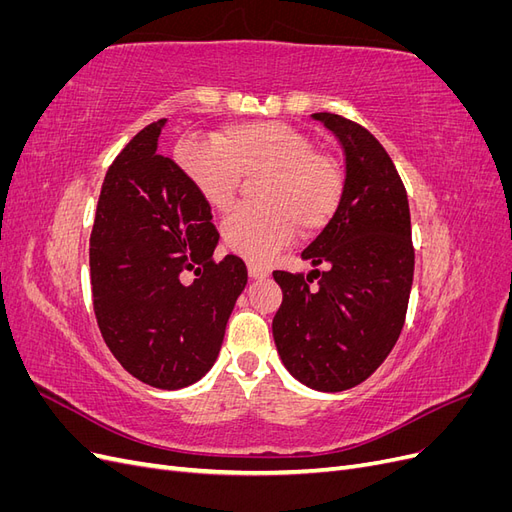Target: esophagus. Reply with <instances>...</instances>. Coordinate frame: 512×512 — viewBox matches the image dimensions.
Returning a JSON list of instances; mask_svg holds the SVG:
<instances>
[{
    "label": "esophagus",
    "instance_id": "obj_1",
    "mask_svg": "<svg viewBox=\"0 0 512 512\" xmlns=\"http://www.w3.org/2000/svg\"><path fill=\"white\" fill-rule=\"evenodd\" d=\"M247 273H250V277L252 280H265V277H269L271 275V271L267 269V267H262V265H247Z\"/></svg>",
    "mask_w": 512,
    "mask_h": 512
}]
</instances>
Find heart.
<instances>
[{
    "label": "heart",
    "instance_id": "1",
    "mask_svg": "<svg viewBox=\"0 0 512 512\" xmlns=\"http://www.w3.org/2000/svg\"><path fill=\"white\" fill-rule=\"evenodd\" d=\"M177 164L194 190L215 211L235 203L241 177L256 185L260 207L232 211L222 239L232 252L269 262L297 235H314L327 226L344 196V170L312 138L284 121H243L215 132L213 143L177 149Z\"/></svg>",
    "mask_w": 512,
    "mask_h": 512
}]
</instances>
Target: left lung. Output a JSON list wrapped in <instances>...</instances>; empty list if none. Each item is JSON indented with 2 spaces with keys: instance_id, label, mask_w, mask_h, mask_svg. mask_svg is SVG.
I'll return each instance as SVG.
<instances>
[{
  "instance_id": "left-lung-1",
  "label": "left lung",
  "mask_w": 512,
  "mask_h": 512,
  "mask_svg": "<svg viewBox=\"0 0 512 512\" xmlns=\"http://www.w3.org/2000/svg\"><path fill=\"white\" fill-rule=\"evenodd\" d=\"M312 117L344 149V196L333 220L301 254L329 269L307 277L273 271L284 292L273 339L294 378L309 389L337 393L374 374L399 339L414 247L406 188L376 136L342 115Z\"/></svg>"
}]
</instances>
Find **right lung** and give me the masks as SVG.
I'll list each match as a JSON object with an SVG mask.
<instances>
[{
    "instance_id": "1",
    "label": "right lung",
    "mask_w": 512,
    "mask_h": 512,
    "mask_svg": "<svg viewBox=\"0 0 512 512\" xmlns=\"http://www.w3.org/2000/svg\"><path fill=\"white\" fill-rule=\"evenodd\" d=\"M166 119L138 132L108 168L89 239L94 312L121 367L156 389L203 378L247 284L245 262H215L211 207L160 156Z\"/></svg>"
}]
</instances>
